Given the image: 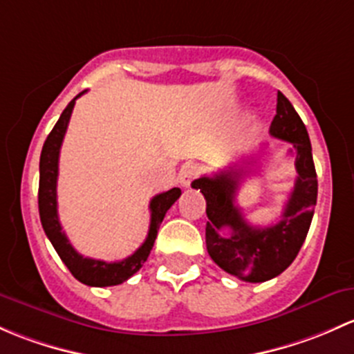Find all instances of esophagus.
<instances>
[{"instance_id": "obj_1", "label": "esophagus", "mask_w": 354, "mask_h": 354, "mask_svg": "<svg viewBox=\"0 0 354 354\" xmlns=\"http://www.w3.org/2000/svg\"><path fill=\"white\" fill-rule=\"evenodd\" d=\"M199 174H201V167L196 165V163H187V165H184L180 169L178 180H180V184L184 185V187H189V185L192 184V180L199 177Z\"/></svg>"}]
</instances>
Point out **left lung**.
<instances>
[{"label": "left lung", "instance_id": "obj_1", "mask_svg": "<svg viewBox=\"0 0 354 354\" xmlns=\"http://www.w3.org/2000/svg\"><path fill=\"white\" fill-rule=\"evenodd\" d=\"M269 134L291 143L297 180L281 220L271 227H252L235 204L243 170L230 167L214 176L199 177L192 187L206 199V249L223 271L247 283L276 278L295 261L305 242L317 203V174L307 127L291 102L278 92L276 115ZM225 227L228 234H223Z\"/></svg>", "mask_w": 354, "mask_h": 354}]
</instances>
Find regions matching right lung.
<instances>
[{
    "label": "right lung",
    "mask_w": 354,
    "mask_h": 354,
    "mask_svg": "<svg viewBox=\"0 0 354 354\" xmlns=\"http://www.w3.org/2000/svg\"><path fill=\"white\" fill-rule=\"evenodd\" d=\"M83 93H85V90L69 102L68 107L63 111L59 121L53 127L42 147L41 163H39V172H41V177H39V214H41V223L47 239L50 240L61 261L66 264L69 272L80 283L88 286H114L129 279L147 262L153 249V243H155L160 223L163 221L170 206L180 196V189L174 187L170 191L162 192V194H156L151 199V220L148 236L143 245L136 252L131 254L129 257L122 259L119 262H105L98 261V259L83 257L82 254L76 252L71 243H69L66 233L63 232L59 216H57V172H59L61 145H63L64 134H66L69 118H71L76 98L82 97Z\"/></svg>",
    "instance_id": "right-lung-1"
}]
</instances>
